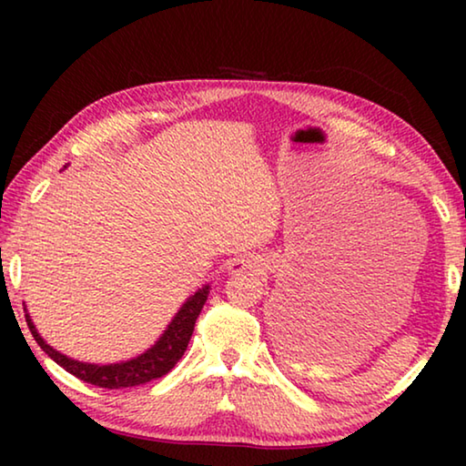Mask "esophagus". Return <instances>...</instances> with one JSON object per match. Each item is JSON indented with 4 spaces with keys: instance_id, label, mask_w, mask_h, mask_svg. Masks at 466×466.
Instances as JSON below:
<instances>
[{
    "instance_id": "esophagus-1",
    "label": "esophagus",
    "mask_w": 466,
    "mask_h": 466,
    "mask_svg": "<svg viewBox=\"0 0 466 466\" xmlns=\"http://www.w3.org/2000/svg\"><path fill=\"white\" fill-rule=\"evenodd\" d=\"M250 267H255V263H252V258H234V261L230 263V269L232 273H240V271H247L250 269Z\"/></svg>"
}]
</instances>
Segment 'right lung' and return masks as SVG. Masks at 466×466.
Listing matches in <instances>:
<instances>
[{"mask_svg": "<svg viewBox=\"0 0 466 466\" xmlns=\"http://www.w3.org/2000/svg\"><path fill=\"white\" fill-rule=\"evenodd\" d=\"M208 296H209V283H205V286L197 289L193 296L187 298V302L180 306L178 312L175 314V319H172L170 325L167 327V330H164L160 339H157L149 350L139 353L137 358L116 361V364H90V361H80V360L63 356L61 351L53 350V347L41 337V333H38L33 319H30V314L26 310V306H25V312H26V322H28L30 333H33L35 341L41 345V350L46 353V356H49L53 361H57L66 372L80 378V380L100 386V389L113 390V389H129V386L152 382L156 378H162L164 374H168L187 351V345L191 341V335L195 329V320L199 317Z\"/></svg>", "mask_w": 466, "mask_h": 466, "instance_id": "1", "label": "right lung"}]
</instances>
